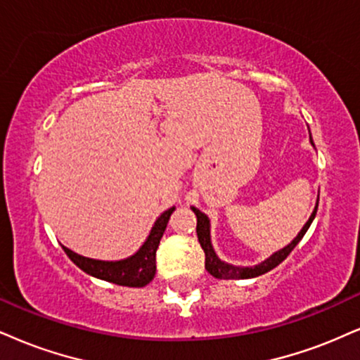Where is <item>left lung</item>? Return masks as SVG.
<instances>
[{
  "instance_id": "left-lung-1",
  "label": "left lung",
  "mask_w": 360,
  "mask_h": 360,
  "mask_svg": "<svg viewBox=\"0 0 360 360\" xmlns=\"http://www.w3.org/2000/svg\"><path fill=\"white\" fill-rule=\"evenodd\" d=\"M312 141V139H310ZM317 207H319V200H317V205L314 208L312 215H310V219L307 220V224L304 225V229L300 230L299 235L288 243L287 247H283L282 250L275 252L272 257H269L267 260L262 262V264L255 265V267H233V265H229L225 264V262H221L219 257L215 255L214 248H212V243H210V221H208V217L205 214H202L200 210H197V208H192L195 212V215H197V237H198V242H200V245L203 248V252H205V269L207 272L210 275H214L215 278H252V277H259L262 274H267L269 270H272L277 267L281 262H283L290 254L292 250H294L297 243L302 240V237L307 232V229L310 227V224H312L314 217L317 214Z\"/></svg>"
}]
</instances>
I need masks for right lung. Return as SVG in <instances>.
I'll use <instances>...</instances> for the list:
<instances>
[{
  "instance_id": "add662e5",
  "label": "right lung",
  "mask_w": 360,
  "mask_h": 360,
  "mask_svg": "<svg viewBox=\"0 0 360 360\" xmlns=\"http://www.w3.org/2000/svg\"><path fill=\"white\" fill-rule=\"evenodd\" d=\"M173 210H175V207L168 208L167 212H163V214L158 217L152 232H150L148 238H146L143 245L140 247V250L125 260H93L75 254V252H72L66 247H63V250L65 254L70 257V260L88 275H93V277L101 278V281L117 283V285L123 287H145L146 283L152 282L155 277V270H157L155 255H157L160 238H162L163 232H165L168 219H170Z\"/></svg>"
}]
</instances>
